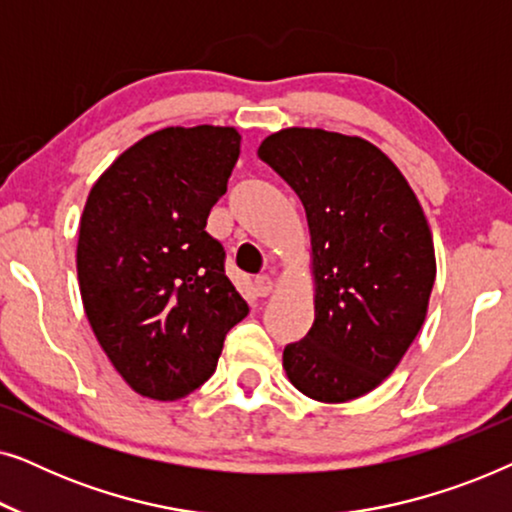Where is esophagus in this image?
Masks as SVG:
<instances>
[{
  "label": "esophagus",
  "mask_w": 512,
  "mask_h": 512,
  "mask_svg": "<svg viewBox=\"0 0 512 512\" xmlns=\"http://www.w3.org/2000/svg\"><path fill=\"white\" fill-rule=\"evenodd\" d=\"M272 291H275V282H272V277L261 275V277L256 279V293H258V296L268 298Z\"/></svg>",
  "instance_id": "obj_1"
}]
</instances>
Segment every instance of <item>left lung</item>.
Segmentation results:
<instances>
[{"instance_id": "left-lung-1", "label": "left lung", "mask_w": 512, "mask_h": 512, "mask_svg": "<svg viewBox=\"0 0 512 512\" xmlns=\"http://www.w3.org/2000/svg\"><path fill=\"white\" fill-rule=\"evenodd\" d=\"M258 158L296 191L310 228L314 324L286 345V377L314 401H352L394 373L424 324L429 221L394 160L363 137L284 128Z\"/></svg>"}]
</instances>
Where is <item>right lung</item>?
Instances as JSON below:
<instances>
[{"label":"right lung","instance_id":"1","mask_svg":"<svg viewBox=\"0 0 512 512\" xmlns=\"http://www.w3.org/2000/svg\"><path fill=\"white\" fill-rule=\"evenodd\" d=\"M242 135L230 125L151 132L90 188L76 272L86 317L139 396L177 401L216 370L249 314L207 216L226 193Z\"/></svg>","mask_w":512,"mask_h":512}]
</instances>
